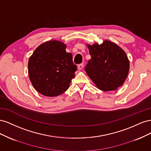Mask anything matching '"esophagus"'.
<instances>
[{
    "label": "esophagus",
    "instance_id": "34e87169",
    "mask_svg": "<svg viewBox=\"0 0 151 151\" xmlns=\"http://www.w3.org/2000/svg\"><path fill=\"white\" fill-rule=\"evenodd\" d=\"M77 67H78L79 70H82L83 69V68L84 67V64L83 63H81V64H79L78 65H77Z\"/></svg>",
    "mask_w": 151,
    "mask_h": 151
}]
</instances>
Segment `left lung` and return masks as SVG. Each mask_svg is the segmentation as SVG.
<instances>
[{
    "label": "left lung",
    "mask_w": 151,
    "mask_h": 151,
    "mask_svg": "<svg viewBox=\"0 0 151 151\" xmlns=\"http://www.w3.org/2000/svg\"><path fill=\"white\" fill-rule=\"evenodd\" d=\"M91 58L85 71L98 88L115 91L122 86L129 74V60L124 50L110 41L87 45Z\"/></svg>",
    "instance_id": "obj_1"
}]
</instances>
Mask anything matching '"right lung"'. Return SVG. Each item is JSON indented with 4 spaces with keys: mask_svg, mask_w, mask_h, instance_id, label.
<instances>
[{
    "mask_svg": "<svg viewBox=\"0 0 151 151\" xmlns=\"http://www.w3.org/2000/svg\"><path fill=\"white\" fill-rule=\"evenodd\" d=\"M66 45L52 40L41 44L28 61V75L34 88L48 97L63 93L75 76L77 65L72 55L65 51Z\"/></svg>",
    "mask_w": 151,
    "mask_h": 151,
    "instance_id": "obj_1",
    "label": "right lung"
}]
</instances>
